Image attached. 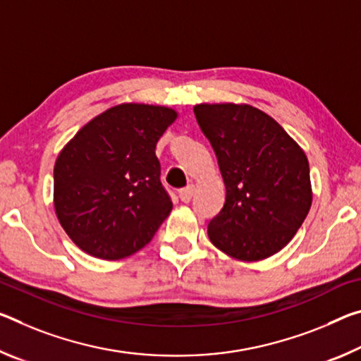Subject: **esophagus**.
Returning <instances> with one entry per match:
<instances>
[{"label":"esophagus","mask_w":361,"mask_h":361,"mask_svg":"<svg viewBox=\"0 0 361 361\" xmlns=\"http://www.w3.org/2000/svg\"><path fill=\"white\" fill-rule=\"evenodd\" d=\"M194 191H196V188H194L192 185H190V186H186V188H183V190H180L178 196H180V199H181L183 202H190L191 199H192V196H194Z\"/></svg>","instance_id":"34e87169"}]
</instances>
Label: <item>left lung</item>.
Masks as SVG:
<instances>
[{
	"label": "left lung",
	"mask_w": 361,
	"mask_h": 361,
	"mask_svg": "<svg viewBox=\"0 0 361 361\" xmlns=\"http://www.w3.org/2000/svg\"><path fill=\"white\" fill-rule=\"evenodd\" d=\"M194 116L214 147L226 199L210 220L212 244L257 262L281 250L312 205L305 152L276 120L247 104H197Z\"/></svg>",
	"instance_id": "1"
}]
</instances>
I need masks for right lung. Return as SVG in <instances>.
<instances>
[{"mask_svg": "<svg viewBox=\"0 0 361 361\" xmlns=\"http://www.w3.org/2000/svg\"><path fill=\"white\" fill-rule=\"evenodd\" d=\"M173 109L120 104L67 142L54 165V209L83 252L125 259L151 241L173 204L160 183L156 145Z\"/></svg>", "mask_w": 361, "mask_h": 361, "instance_id": "add662e5", "label": "right lung"}]
</instances>
